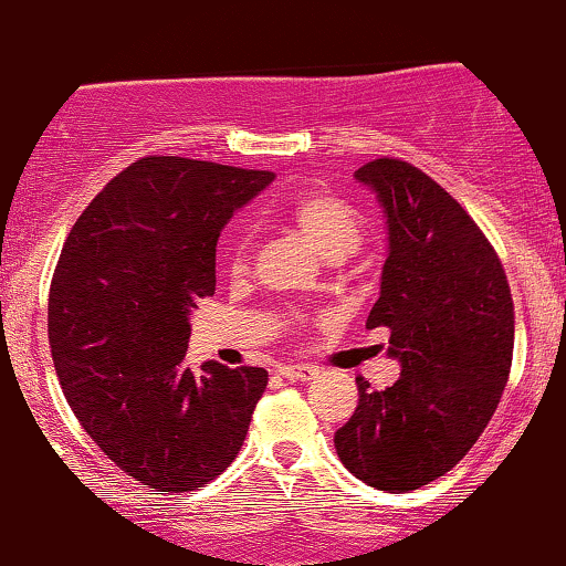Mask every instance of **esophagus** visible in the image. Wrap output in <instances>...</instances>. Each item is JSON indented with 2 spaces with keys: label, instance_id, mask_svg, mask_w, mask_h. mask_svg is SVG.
I'll return each mask as SVG.
<instances>
[{
  "label": "esophagus",
  "instance_id": "34e87169",
  "mask_svg": "<svg viewBox=\"0 0 566 566\" xmlns=\"http://www.w3.org/2000/svg\"><path fill=\"white\" fill-rule=\"evenodd\" d=\"M279 375L287 380H297V382H308L319 375V369L311 367V365H284L279 367Z\"/></svg>",
  "mask_w": 566,
  "mask_h": 566
}]
</instances>
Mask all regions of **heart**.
<instances>
[{"mask_svg": "<svg viewBox=\"0 0 566 566\" xmlns=\"http://www.w3.org/2000/svg\"><path fill=\"white\" fill-rule=\"evenodd\" d=\"M282 212L327 258H346L350 252L359 250L361 239H365V223H361L359 210L348 199H343L340 193L327 191V188L297 193L295 199L284 205ZM250 244V231H239L237 242L231 244L229 252V269L233 274H242L247 269ZM301 319L303 314L287 311V322L295 324Z\"/></svg>", "mask_w": 566, "mask_h": 566, "instance_id": "heart-1", "label": "heart"}]
</instances>
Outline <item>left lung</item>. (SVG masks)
<instances>
[{
  "instance_id": "1",
  "label": "left lung",
  "mask_w": 566,
  "mask_h": 566,
  "mask_svg": "<svg viewBox=\"0 0 566 566\" xmlns=\"http://www.w3.org/2000/svg\"><path fill=\"white\" fill-rule=\"evenodd\" d=\"M388 218V258L367 327H388L401 378L359 405L335 450L356 479L418 490L452 471L495 415L513 359V297L495 247L458 199L409 161L356 170Z\"/></svg>"
}]
</instances>
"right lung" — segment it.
I'll return each mask as SVG.
<instances>
[{"label":"right lung","mask_w":566,"mask_h":566,"mask_svg":"<svg viewBox=\"0 0 566 566\" xmlns=\"http://www.w3.org/2000/svg\"><path fill=\"white\" fill-rule=\"evenodd\" d=\"M274 180L184 157H143L84 207L57 258L48 335L63 396L135 482L191 492L242 450L263 367L186 365L188 314L216 292L220 229Z\"/></svg>","instance_id":"add662e5"}]
</instances>
